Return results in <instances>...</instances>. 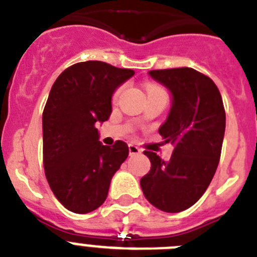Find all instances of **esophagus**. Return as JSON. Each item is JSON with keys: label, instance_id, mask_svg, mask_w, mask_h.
<instances>
[{"label": "esophagus", "instance_id": "1", "mask_svg": "<svg viewBox=\"0 0 257 257\" xmlns=\"http://www.w3.org/2000/svg\"><path fill=\"white\" fill-rule=\"evenodd\" d=\"M128 153H130V155H131V157H133V155L140 154L141 149H140V148L136 147V145L130 144V145H128Z\"/></svg>", "mask_w": 257, "mask_h": 257}]
</instances>
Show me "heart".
<instances>
[{"instance_id": "obj_1", "label": "heart", "mask_w": 257, "mask_h": 257, "mask_svg": "<svg viewBox=\"0 0 257 257\" xmlns=\"http://www.w3.org/2000/svg\"><path fill=\"white\" fill-rule=\"evenodd\" d=\"M147 90H148V93H150V91H155V90H162V89H159L158 88V86H154V85H149L147 88ZM118 94H119V90H117L116 93H114V98H117V96H118Z\"/></svg>"}]
</instances>
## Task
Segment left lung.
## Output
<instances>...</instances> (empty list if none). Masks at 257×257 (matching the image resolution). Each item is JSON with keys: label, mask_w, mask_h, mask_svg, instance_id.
<instances>
[{"label": "left lung", "mask_w": 257, "mask_h": 257, "mask_svg": "<svg viewBox=\"0 0 257 257\" xmlns=\"http://www.w3.org/2000/svg\"><path fill=\"white\" fill-rule=\"evenodd\" d=\"M149 75L172 94L159 134L175 149L168 162L144 152L152 167L140 186L155 208L180 213L194 205L213 180L224 138V105L213 80L191 67L152 70Z\"/></svg>", "instance_id": "left-lung-1"}]
</instances>
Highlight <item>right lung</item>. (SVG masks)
<instances>
[{
	"instance_id": "1",
	"label": "right lung",
	"mask_w": 257,
	"mask_h": 257,
	"mask_svg": "<svg viewBox=\"0 0 257 257\" xmlns=\"http://www.w3.org/2000/svg\"><path fill=\"white\" fill-rule=\"evenodd\" d=\"M134 74L86 61L70 66L52 85L43 110V166L55 196L72 213L99 208L128 157L123 141L112 148L100 143L96 123L109 118L113 93Z\"/></svg>"
}]
</instances>
